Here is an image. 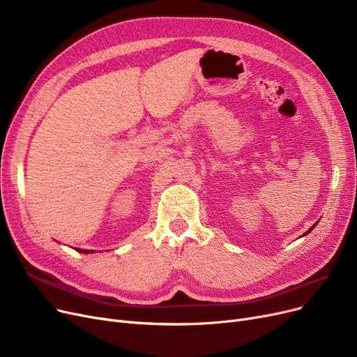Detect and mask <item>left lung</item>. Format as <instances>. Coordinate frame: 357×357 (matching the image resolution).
I'll return each instance as SVG.
<instances>
[{"label":"left lung","mask_w":357,"mask_h":357,"mask_svg":"<svg viewBox=\"0 0 357 357\" xmlns=\"http://www.w3.org/2000/svg\"><path fill=\"white\" fill-rule=\"evenodd\" d=\"M317 222H318V221H317ZM317 222H315V224H314V226H312V227H311V229H310V230H308V231H307V233H304V236H307V234H308V233H310V231H311V230H312V229H314V227H315V226H317Z\"/></svg>","instance_id":"obj_1"}]
</instances>
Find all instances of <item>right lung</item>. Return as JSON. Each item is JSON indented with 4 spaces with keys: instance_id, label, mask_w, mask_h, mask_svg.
Segmentation results:
<instances>
[{
    "instance_id": "1",
    "label": "right lung",
    "mask_w": 357,
    "mask_h": 357,
    "mask_svg": "<svg viewBox=\"0 0 357 357\" xmlns=\"http://www.w3.org/2000/svg\"><path fill=\"white\" fill-rule=\"evenodd\" d=\"M77 252H79V253H96L93 250H84V249H75Z\"/></svg>"
}]
</instances>
